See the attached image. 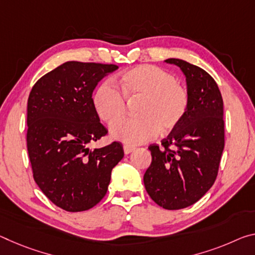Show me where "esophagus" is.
<instances>
[{"mask_svg": "<svg viewBox=\"0 0 255 255\" xmlns=\"http://www.w3.org/2000/svg\"><path fill=\"white\" fill-rule=\"evenodd\" d=\"M135 149L134 146H131V145H124V152L125 154H129V153L132 152Z\"/></svg>", "mask_w": 255, "mask_h": 255, "instance_id": "34e87169", "label": "esophagus"}]
</instances>
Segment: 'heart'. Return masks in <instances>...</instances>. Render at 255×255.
Here are the masks:
<instances>
[{"mask_svg":"<svg viewBox=\"0 0 255 255\" xmlns=\"http://www.w3.org/2000/svg\"><path fill=\"white\" fill-rule=\"evenodd\" d=\"M121 94L104 83L94 94V108L101 120L111 125L125 116L126 100L137 101V118L124 119L111 127L116 139L137 145L152 139L157 132L168 134L184 120L189 106L188 92L170 72L152 64L125 71L115 79Z\"/></svg>","mask_w":255,"mask_h":255,"instance_id":"heart-1","label":"heart"}]
</instances>
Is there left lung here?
<instances>
[{"label": "left lung", "mask_w": 255, "mask_h": 255, "mask_svg": "<svg viewBox=\"0 0 255 255\" xmlns=\"http://www.w3.org/2000/svg\"><path fill=\"white\" fill-rule=\"evenodd\" d=\"M186 76L189 106L178 127L152 144V162L144 173L145 189L167 210L187 208L215 184L225 147L224 102L215 79L184 60L168 59Z\"/></svg>", "instance_id": "1"}]
</instances>
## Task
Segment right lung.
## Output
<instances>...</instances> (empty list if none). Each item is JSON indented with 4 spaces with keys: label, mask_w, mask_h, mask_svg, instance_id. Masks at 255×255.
<instances>
[{
    "label": "right lung",
    "mask_w": 255,
    "mask_h": 255,
    "mask_svg": "<svg viewBox=\"0 0 255 255\" xmlns=\"http://www.w3.org/2000/svg\"><path fill=\"white\" fill-rule=\"evenodd\" d=\"M116 64L68 61L36 82L27 103V149L33 177L48 200L66 211L95 207L112 169L124 157L119 142L92 149L108 134L92 95Z\"/></svg>",
    "instance_id": "add662e5"
}]
</instances>
